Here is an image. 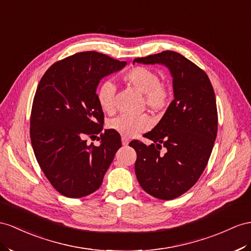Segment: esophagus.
I'll use <instances>...</instances> for the list:
<instances>
[{"instance_id":"esophagus-1","label":"esophagus","mask_w":251,"mask_h":251,"mask_svg":"<svg viewBox=\"0 0 251 251\" xmlns=\"http://www.w3.org/2000/svg\"><path fill=\"white\" fill-rule=\"evenodd\" d=\"M128 143H129V140H128L127 138H122V144H123L124 146H126V145H128Z\"/></svg>"}]
</instances>
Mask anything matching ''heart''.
<instances>
[{
	"mask_svg": "<svg viewBox=\"0 0 251 251\" xmlns=\"http://www.w3.org/2000/svg\"><path fill=\"white\" fill-rule=\"evenodd\" d=\"M124 80L138 91L144 94L146 106L151 111H161L169 105L171 94L169 89L160 82L159 75L145 67H134L127 71ZM115 87L112 82L106 81L96 91V100L102 111L107 114L115 112ZM108 127L124 138H133L139 133L149 130L151 120L149 115H120L108 123Z\"/></svg>",
	"mask_w": 251,
	"mask_h": 251,
	"instance_id": "b5f03b06",
	"label": "heart"
}]
</instances>
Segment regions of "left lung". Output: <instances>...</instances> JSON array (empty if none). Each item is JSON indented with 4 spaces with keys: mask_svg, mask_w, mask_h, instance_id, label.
<instances>
[{
    "mask_svg": "<svg viewBox=\"0 0 251 251\" xmlns=\"http://www.w3.org/2000/svg\"><path fill=\"white\" fill-rule=\"evenodd\" d=\"M143 64L161 63L173 77L174 100L159 123L129 146L136 151L137 179L150 195L171 201L194 185L205 169L217 133V109L208 75L181 54L164 50L136 58ZM162 147L166 153L159 152Z\"/></svg>",
    "mask_w": 251,
    "mask_h": 251,
    "instance_id": "1",
    "label": "left lung"
}]
</instances>
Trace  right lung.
Masks as SVG:
<instances>
[{
	"label": "right lung",
	"instance_id": "obj_1",
	"mask_svg": "<svg viewBox=\"0 0 251 251\" xmlns=\"http://www.w3.org/2000/svg\"><path fill=\"white\" fill-rule=\"evenodd\" d=\"M126 66L98 52H82L55 62L38 85L30 114V141L38 163L63 196L80 198L98 190L121 137L101 133L104 112L96 100L102 77ZM101 133V144L86 143Z\"/></svg>",
	"mask_w": 251,
	"mask_h": 251
}]
</instances>
